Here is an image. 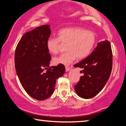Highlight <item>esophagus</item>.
Masks as SVG:
<instances>
[{
	"mask_svg": "<svg viewBox=\"0 0 126 126\" xmlns=\"http://www.w3.org/2000/svg\"><path fill=\"white\" fill-rule=\"evenodd\" d=\"M72 67V66H65V69H66V72H68V71H69V70L71 69V68Z\"/></svg>",
	"mask_w": 126,
	"mask_h": 126,
	"instance_id": "1",
	"label": "esophagus"
}]
</instances>
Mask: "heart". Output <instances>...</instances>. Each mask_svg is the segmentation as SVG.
Wrapping results in <instances>:
<instances>
[{
    "instance_id": "1",
    "label": "heart",
    "mask_w": 126,
    "mask_h": 126,
    "mask_svg": "<svg viewBox=\"0 0 126 126\" xmlns=\"http://www.w3.org/2000/svg\"><path fill=\"white\" fill-rule=\"evenodd\" d=\"M96 34L91 31L80 27H69L61 30L58 38L49 37L47 40L48 51L55 54L59 52L60 42L66 44V52L53 59L55 64L68 65L76 58L81 60L86 58L92 51L96 44Z\"/></svg>"
}]
</instances>
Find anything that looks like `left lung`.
<instances>
[{
  "mask_svg": "<svg viewBox=\"0 0 126 126\" xmlns=\"http://www.w3.org/2000/svg\"><path fill=\"white\" fill-rule=\"evenodd\" d=\"M113 55L109 41L97 43L92 52L75 67L82 68L78 83L75 86L78 95L83 99H91L97 95L105 86L112 69Z\"/></svg>",
  "mask_w": 126,
  "mask_h": 126,
  "instance_id": "1",
  "label": "left lung"
}]
</instances>
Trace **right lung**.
Returning a JSON list of instances; mask_svg holds the SVG:
<instances>
[{"mask_svg": "<svg viewBox=\"0 0 126 126\" xmlns=\"http://www.w3.org/2000/svg\"><path fill=\"white\" fill-rule=\"evenodd\" d=\"M50 34L49 25L36 27L23 35L15 50V68L20 83L29 95L38 100L51 96L56 80L65 71L63 64L49 66L51 55L46 42ZM44 67L47 69L46 73Z\"/></svg>", "mask_w": 126, "mask_h": 126, "instance_id": "obj_1", "label": "right lung"}]
</instances>
